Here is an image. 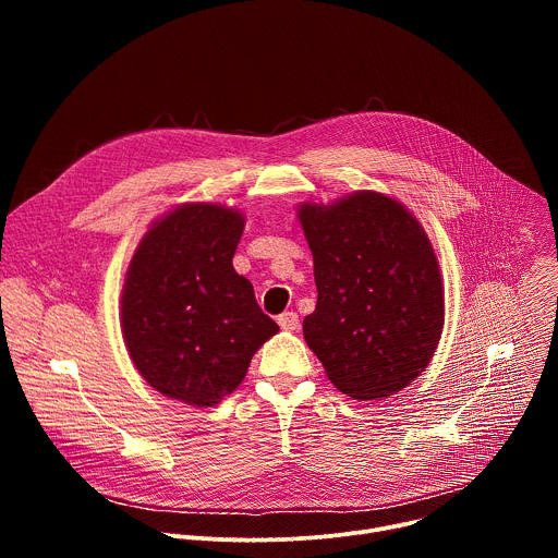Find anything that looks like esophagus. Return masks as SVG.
<instances>
[{"mask_svg": "<svg viewBox=\"0 0 558 558\" xmlns=\"http://www.w3.org/2000/svg\"><path fill=\"white\" fill-rule=\"evenodd\" d=\"M278 325H280V329H284V331H295V329L300 327V317H298V313H293V311H284L282 315H278Z\"/></svg>", "mask_w": 558, "mask_h": 558, "instance_id": "esophagus-1", "label": "esophagus"}]
</instances>
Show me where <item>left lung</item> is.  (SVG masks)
Segmentation results:
<instances>
[{
  "label": "left lung",
  "mask_w": 558,
  "mask_h": 558,
  "mask_svg": "<svg viewBox=\"0 0 558 558\" xmlns=\"http://www.w3.org/2000/svg\"><path fill=\"white\" fill-rule=\"evenodd\" d=\"M313 254L315 311L304 317L308 349L355 400L409 386L428 366L444 329L439 265L404 205L355 192L298 211Z\"/></svg>",
  "instance_id": "left-lung-1"
}]
</instances>
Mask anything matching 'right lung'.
I'll list each match as a JSON object with an SVG mask.
<instances>
[{
  "instance_id": "add662e5",
  "label": "right lung",
  "mask_w": 558,
  "mask_h": 558,
  "mask_svg": "<svg viewBox=\"0 0 558 558\" xmlns=\"http://www.w3.org/2000/svg\"><path fill=\"white\" fill-rule=\"evenodd\" d=\"M245 218L211 203L156 220L130 263L121 298L128 353L143 379L172 400L218 404L278 333L231 258Z\"/></svg>"
}]
</instances>
